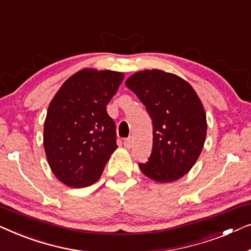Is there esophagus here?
<instances>
[{
	"mask_svg": "<svg viewBox=\"0 0 251 251\" xmlns=\"http://www.w3.org/2000/svg\"><path fill=\"white\" fill-rule=\"evenodd\" d=\"M124 146H125V148H127V149H130V148H132V146H133V137L132 136L127 137V139L124 140Z\"/></svg>",
	"mask_w": 251,
	"mask_h": 251,
	"instance_id": "esophagus-1",
	"label": "esophagus"
}]
</instances>
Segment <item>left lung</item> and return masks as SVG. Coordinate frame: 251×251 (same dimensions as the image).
Listing matches in <instances>:
<instances>
[{"mask_svg":"<svg viewBox=\"0 0 251 251\" xmlns=\"http://www.w3.org/2000/svg\"><path fill=\"white\" fill-rule=\"evenodd\" d=\"M125 85L146 105L153 127L152 151L139 164L148 177L173 182L193 167L207 134L203 105L188 82L152 69L135 73Z\"/></svg>","mask_w":251,"mask_h":251,"instance_id":"8db88e82","label":"left lung"}]
</instances>
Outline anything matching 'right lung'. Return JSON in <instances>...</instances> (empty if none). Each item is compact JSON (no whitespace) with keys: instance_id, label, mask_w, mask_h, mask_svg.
<instances>
[{"instance_id":"right-lung-1","label":"right lung","mask_w":251,"mask_h":251,"mask_svg":"<svg viewBox=\"0 0 251 251\" xmlns=\"http://www.w3.org/2000/svg\"><path fill=\"white\" fill-rule=\"evenodd\" d=\"M123 79L122 73L86 68L69 77L52 99L44 123V149L63 184H93L117 149L116 125L107 104Z\"/></svg>"}]
</instances>
